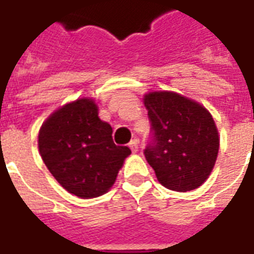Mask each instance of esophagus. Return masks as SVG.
Segmentation results:
<instances>
[{
  "mask_svg": "<svg viewBox=\"0 0 254 254\" xmlns=\"http://www.w3.org/2000/svg\"><path fill=\"white\" fill-rule=\"evenodd\" d=\"M129 148L132 149L133 154H136V152H138V141L134 138V140H132L130 143H129Z\"/></svg>",
  "mask_w": 254,
  "mask_h": 254,
  "instance_id": "1",
  "label": "esophagus"
}]
</instances>
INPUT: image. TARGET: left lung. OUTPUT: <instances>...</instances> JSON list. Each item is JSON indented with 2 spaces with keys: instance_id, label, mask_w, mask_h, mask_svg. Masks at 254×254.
<instances>
[{
  "instance_id": "left-lung-1",
  "label": "left lung",
  "mask_w": 254,
  "mask_h": 254,
  "mask_svg": "<svg viewBox=\"0 0 254 254\" xmlns=\"http://www.w3.org/2000/svg\"><path fill=\"white\" fill-rule=\"evenodd\" d=\"M154 143L144 151L158 181L167 189L201 187L219 152V132L211 113L198 102L173 91L144 95Z\"/></svg>"
}]
</instances>
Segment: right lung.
I'll return each instance as SVG.
<instances>
[{"label": "right lung", "instance_id": "add662e5", "mask_svg": "<svg viewBox=\"0 0 254 254\" xmlns=\"http://www.w3.org/2000/svg\"><path fill=\"white\" fill-rule=\"evenodd\" d=\"M111 134L113 127L99 118L95 100L78 98L47 117L39 129L38 148L65 190L94 198L110 190L132 152L116 145Z\"/></svg>", "mask_w": 254, "mask_h": 254}]
</instances>
